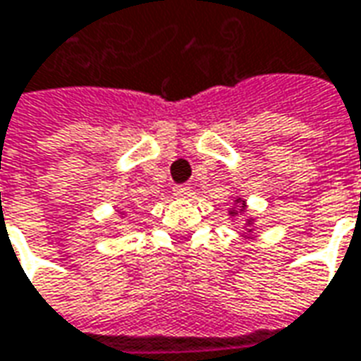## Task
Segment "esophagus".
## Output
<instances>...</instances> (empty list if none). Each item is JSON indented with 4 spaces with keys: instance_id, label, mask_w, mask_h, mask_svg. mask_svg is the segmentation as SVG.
<instances>
[{
    "instance_id": "34e87169",
    "label": "esophagus",
    "mask_w": 361,
    "mask_h": 361,
    "mask_svg": "<svg viewBox=\"0 0 361 361\" xmlns=\"http://www.w3.org/2000/svg\"><path fill=\"white\" fill-rule=\"evenodd\" d=\"M190 192H192L190 185H176V188H173V195H178V197H188Z\"/></svg>"
}]
</instances>
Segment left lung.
I'll return each instance as SVG.
<instances>
[{"label": "left lung", "instance_id": "1", "mask_svg": "<svg viewBox=\"0 0 361 361\" xmlns=\"http://www.w3.org/2000/svg\"><path fill=\"white\" fill-rule=\"evenodd\" d=\"M231 219L235 218H243L245 219V231L247 233H252L254 231V224H255V218H252V216H247V204H245V200L243 197H240V195H235L233 200H231V207H230V214H228Z\"/></svg>", "mask_w": 361, "mask_h": 361}]
</instances>
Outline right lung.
Wrapping results in <instances>:
<instances>
[{"label":"right lung","mask_w":361,"mask_h":361,"mask_svg":"<svg viewBox=\"0 0 361 361\" xmlns=\"http://www.w3.org/2000/svg\"><path fill=\"white\" fill-rule=\"evenodd\" d=\"M118 216H119V218H126V216H128V212H123V209H118Z\"/></svg>","instance_id":"1"}]
</instances>
